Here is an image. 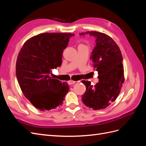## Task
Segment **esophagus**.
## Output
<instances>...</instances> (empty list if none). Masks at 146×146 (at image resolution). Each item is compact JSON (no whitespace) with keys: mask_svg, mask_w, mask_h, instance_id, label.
<instances>
[{"mask_svg":"<svg viewBox=\"0 0 146 146\" xmlns=\"http://www.w3.org/2000/svg\"><path fill=\"white\" fill-rule=\"evenodd\" d=\"M76 81H73V80H70L68 82V83L69 85H73V84H74L75 83H76Z\"/></svg>","mask_w":146,"mask_h":146,"instance_id":"esophagus-1","label":"esophagus"}]
</instances>
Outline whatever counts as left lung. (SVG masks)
<instances>
[{"mask_svg":"<svg viewBox=\"0 0 146 146\" xmlns=\"http://www.w3.org/2000/svg\"><path fill=\"white\" fill-rule=\"evenodd\" d=\"M96 38V46L90 58L98 72L99 82L82 80L86 91L82 97L83 103L94 110L107 108L115 100L124 82L123 58L119 46L108 35L99 32H86Z\"/></svg>","mask_w":146,"mask_h":146,"instance_id":"1","label":"left lung"}]
</instances>
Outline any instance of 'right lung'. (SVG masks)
I'll return each mask as SVG.
<instances>
[{
	"label": "right lung",
	"mask_w": 146,
	"mask_h": 146,
	"mask_svg": "<svg viewBox=\"0 0 146 146\" xmlns=\"http://www.w3.org/2000/svg\"><path fill=\"white\" fill-rule=\"evenodd\" d=\"M74 34L44 33L30 38L17 56L16 74L24 95L41 111L63 105L69 91L67 83L50 76L52 69L61 65L63 52Z\"/></svg>",
	"instance_id": "obj_1"
}]
</instances>
